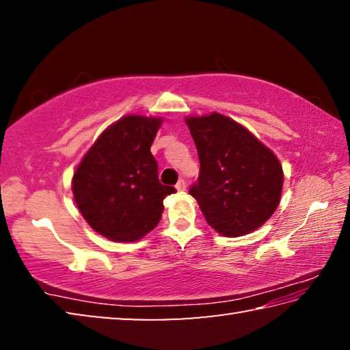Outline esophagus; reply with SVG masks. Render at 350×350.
I'll list each match as a JSON object with an SVG mask.
<instances>
[{
	"label": "esophagus",
	"mask_w": 350,
	"mask_h": 350,
	"mask_svg": "<svg viewBox=\"0 0 350 350\" xmlns=\"http://www.w3.org/2000/svg\"><path fill=\"white\" fill-rule=\"evenodd\" d=\"M176 189H177V191H185V189H187V183H185V180L180 179L179 182H177V183H176Z\"/></svg>",
	"instance_id": "obj_1"
}]
</instances>
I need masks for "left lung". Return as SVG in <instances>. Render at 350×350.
Masks as SVG:
<instances>
[{"mask_svg":"<svg viewBox=\"0 0 350 350\" xmlns=\"http://www.w3.org/2000/svg\"><path fill=\"white\" fill-rule=\"evenodd\" d=\"M185 123L200 161L189 194L205 221L228 238L254 232L280 205L281 162L245 126L219 112L189 116Z\"/></svg>","mask_w":350,"mask_h":350,"instance_id":"8db88e82","label":"left lung"}]
</instances>
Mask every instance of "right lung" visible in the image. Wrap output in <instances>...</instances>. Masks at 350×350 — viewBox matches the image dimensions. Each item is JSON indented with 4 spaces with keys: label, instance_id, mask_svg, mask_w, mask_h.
<instances>
[{
    "label": "right lung",
    "instance_id": "1",
    "mask_svg": "<svg viewBox=\"0 0 350 350\" xmlns=\"http://www.w3.org/2000/svg\"><path fill=\"white\" fill-rule=\"evenodd\" d=\"M162 122V117H122L98 135L74 171L77 208L106 239H142L161 221L163 199L176 193L159 182L151 154Z\"/></svg>",
    "mask_w": 350,
    "mask_h": 350
}]
</instances>
